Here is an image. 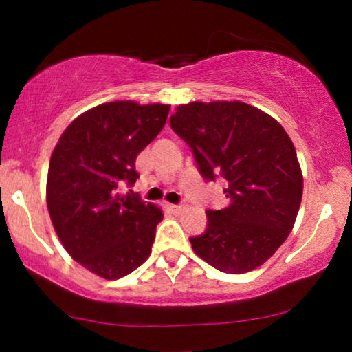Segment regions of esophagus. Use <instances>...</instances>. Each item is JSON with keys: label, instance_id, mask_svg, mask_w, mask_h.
I'll use <instances>...</instances> for the list:
<instances>
[{"label": "esophagus", "instance_id": "esophagus-1", "mask_svg": "<svg viewBox=\"0 0 352 352\" xmlns=\"http://www.w3.org/2000/svg\"><path fill=\"white\" fill-rule=\"evenodd\" d=\"M168 208H170L173 213H181V211L184 210V205H170Z\"/></svg>", "mask_w": 352, "mask_h": 352}]
</instances>
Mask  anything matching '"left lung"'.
<instances>
[{"instance_id": "1", "label": "left lung", "mask_w": 352, "mask_h": 352, "mask_svg": "<svg viewBox=\"0 0 352 352\" xmlns=\"http://www.w3.org/2000/svg\"><path fill=\"white\" fill-rule=\"evenodd\" d=\"M170 124L204 179L228 181L230 204L206 210L205 232L189 239L194 252L221 272L261 266L287 240L301 205V168L285 129L240 100L179 105Z\"/></svg>"}]
</instances>
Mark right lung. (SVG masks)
Returning a JSON list of instances; mask_svg holds the SVG:
<instances>
[{
    "label": "right lung",
    "instance_id": "add662e5",
    "mask_svg": "<svg viewBox=\"0 0 352 352\" xmlns=\"http://www.w3.org/2000/svg\"><path fill=\"white\" fill-rule=\"evenodd\" d=\"M170 105L107 102L72 122L47 170L46 201L56 234L72 258L99 277L128 276L148 258L158 206L129 190L136 157L166 123Z\"/></svg>",
    "mask_w": 352,
    "mask_h": 352
}]
</instances>
